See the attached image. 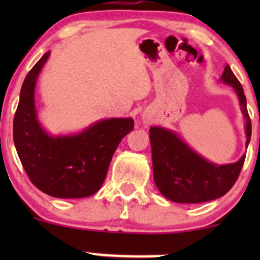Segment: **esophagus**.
Segmentation results:
<instances>
[{
  "label": "esophagus",
  "mask_w": 260,
  "mask_h": 260,
  "mask_svg": "<svg viewBox=\"0 0 260 260\" xmlns=\"http://www.w3.org/2000/svg\"><path fill=\"white\" fill-rule=\"evenodd\" d=\"M142 120H143V123H146V124H147V123H149V119L147 117H143Z\"/></svg>",
  "instance_id": "34e87169"
}]
</instances>
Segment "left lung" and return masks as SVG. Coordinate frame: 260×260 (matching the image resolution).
Wrapping results in <instances>:
<instances>
[{
    "label": "left lung",
    "instance_id": "1",
    "mask_svg": "<svg viewBox=\"0 0 260 260\" xmlns=\"http://www.w3.org/2000/svg\"><path fill=\"white\" fill-rule=\"evenodd\" d=\"M220 81L232 86L239 99L248 147L251 123L242 84L229 65L225 67ZM149 141L154 183L159 192L174 203L199 204L224 196L237 181L245 159L243 154L234 164H214L191 148L175 131L158 125L149 128Z\"/></svg>",
    "mask_w": 260,
    "mask_h": 260
}]
</instances>
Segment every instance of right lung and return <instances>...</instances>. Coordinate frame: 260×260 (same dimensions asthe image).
Segmentation results:
<instances>
[{"label": "right lung", "mask_w": 260, "mask_h": 260, "mask_svg": "<svg viewBox=\"0 0 260 260\" xmlns=\"http://www.w3.org/2000/svg\"><path fill=\"white\" fill-rule=\"evenodd\" d=\"M45 52L23 80L14 119V142L31 182L52 198L80 199L103 185L114 151L133 129L132 118H107L69 135H51L39 120L35 88Z\"/></svg>", "instance_id": "add662e5"}]
</instances>
